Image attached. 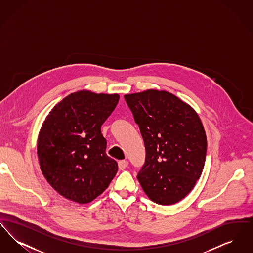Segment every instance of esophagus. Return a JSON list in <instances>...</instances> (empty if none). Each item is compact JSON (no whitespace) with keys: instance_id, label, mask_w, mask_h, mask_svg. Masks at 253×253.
Returning <instances> with one entry per match:
<instances>
[{"instance_id":"obj_1","label":"esophagus","mask_w":253,"mask_h":253,"mask_svg":"<svg viewBox=\"0 0 253 253\" xmlns=\"http://www.w3.org/2000/svg\"><path fill=\"white\" fill-rule=\"evenodd\" d=\"M128 164H129V162L127 160H121V161H119V167H120L121 169H124L127 168Z\"/></svg>"}]
</instances>
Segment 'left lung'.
I'll return each instance as SVG.
<instances>
[{"label":"left lung","mask_w":253,"mask_h":253,"mask_svg":"<svg viewBox=\"0 0 253 253\" xmlns=\"http://www.w3.org/2000/svg\"><path fill=\"white\" fill-rule=\"evenodd\" d=\"M144 140L146 159L137 174L147 196L159 205L179 202L204 168L207 136L195 110L165 90L124 95Z\"/></svg>","instance_id":"8db88e82"}]
</instances>
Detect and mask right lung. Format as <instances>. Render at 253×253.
Here are the masks:
<instances>
[{"label": "right lung", "instance_id": "obj_1", "mask_svg": "<svg viewBox=\"0 0 253 253\" xmlns=\"http://www.w3.org/2000/svg\"><path fill=\"white\" fill-rule=\"evenodd\" d=\"M120 100L118 94L81 90L49 112L38 136L40 168L49 184L73 202L86 204L103 193L118 171L106 155L101 125Z\"/></svg>", "mask_w": 253, "mask_h": 253}]
</instances>
